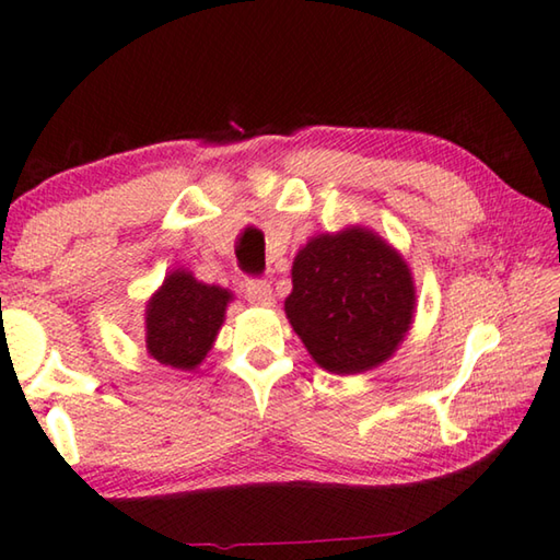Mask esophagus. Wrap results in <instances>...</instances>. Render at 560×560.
<instances>
[{
  "mask_svg": "<svg viewBox=\"0 0 560 560\" xmlns=\"http://www.w3.org/2000/svg\"><path fill=\"white\" fill-rule=\"evenodd\" d=\"M244 294L248 299V304L254 306H271L273 304V294L269 281L264 279H248L244 283Z\"/></svg>",
  "mask_w": 560,
  "mask_h": 560,
  "instance_id": "1",
  "label": "esophagus"
}]
</instances>
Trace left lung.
<instances>
[{
	"mask_svg": "<svg viewBox=\"0 0 560 560\" xmlns=\"http://www.w3.org/2000/svg\"><path fill=\"white\" fill-rule=\"evenodd\" d=\"M291 283L283 312L331 374L376 369L411 328L416 287L408 264L363 226L308 238L291 266Z\"/></svg>",
	"mask_w": 560,
	"mask_h": 560,
	"instance_id": "obj_1",
	"label": "left lung"
}]
</instances>
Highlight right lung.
Instances as JSON below:
<instances>
[{"label": "right lung", "mask_w": 560, "mask_h": 560, "mask_svg": "<svg viewBox=\"0 0 560 560\" xmlns=\"http://www.w3.org/2000/svg\"><path fill=\"white\" fill-rule=\"evenodd\" d=\"M232 299V291L197 281L184 269L168 273L147 304L149 357L172 369H197L214 346Z\"/></svg>", "instance_id": "right-lung-1"}]
</instances>
